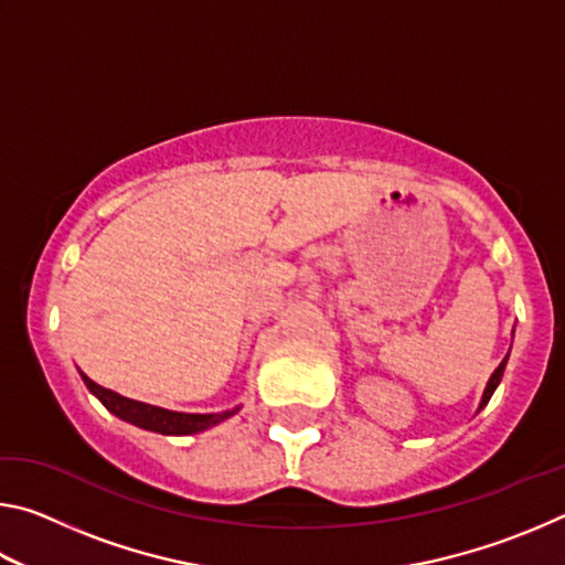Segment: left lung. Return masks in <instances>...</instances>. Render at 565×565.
<instances>
[{"label": "left lung", "mask_w": 565, "mask_h": 565, "mask_svg": "<svg viewBox=\"0 0 565 565\" xmlns=\"http://www.w3.org/2000/svg\"><path fill=\"white\" fill-rule=\"evenodd\" d=\"M505 361H509V356H505L501 363H499V369L493 371V376L489 379V386H486V391H483V398H481V408L489 404L491 401V396H493V391H495V386L501 384V376H503V369H505Z\"/></svg>", "instance_id": "left-lung-1"}]
</instances>
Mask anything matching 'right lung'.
Instances as JSON below:
<instances>
[{"instance_id": "obj_1", "label": "right lung", "mask_w": 565, "mask_h": 565, "mask_svg": "<svg viewBox=\"0 0 565 565\" xmlns=\"http://www.w3.org/2000/svg\"><path fill=\"white\" fill-rule=\"evenodd\" d=\"M82 379L92 394L97 396L114 416L129 420V424L139 426V428H147V431L164 434V436H189V434L206 431V428L222 424V420L234 416L238 411V408H234V411H222V414H179V411L149 406V404H141V401L114 394L111 388L94 384V381L84 374H82Z\"/></svg>"}]
</instances>
